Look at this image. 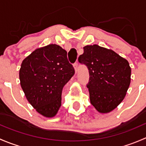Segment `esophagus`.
Instances as JSON below:
<instances>
[{
    "label": "esophagus",
    "instance_id": "34e87169",
    "mask_svg": "<svg viewBox=\"0 0 146 146\" xmlns=\"http://www.w3.org/2000/svg\"><path fill=\"white\" fill-rule=\"evenodd\" d=\"M73 67H74L75 69V71H76V73H77V70H78V63L76 62L73 64Z\"/></svg>",
    "mask_w": 146,
    "mask_h": 146
}]
</instances>
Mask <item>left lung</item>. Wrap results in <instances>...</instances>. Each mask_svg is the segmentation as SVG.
I'll use <instances>...</instances> for the list:
<instances>
[{
  "label": "left lung",
  "mask_w": 146,
  "mask_h": 146,
  "mask_svg": "<svg viewBox=\"0 0 146 146\" xmlns=\"http://www.w3.org/2000/svg\"><path fill=\"white\" fill-rule=\"evenodd\" d=\"M79 63L89 70L87 84L90 103L100 113H109L126 96L131 70L128 61L108 48L97 44L83 47Z\"/></svg>",
  "instance_id": "left-lung-1"
}]
</instances>
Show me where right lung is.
Listing matches in <instances>:
<instances>
[{"label":"right lung","instance_id":"right-lung-1","mask_svg":"<svg viewBox=\"0 0 146 146\" xmlns=\"http://www.w3.org/2000/svg\"><path fill=\"white\" fill-rule=\"evenodd\" d=\"M74 73L67 51L49 44L36 48L23 60L19 76L31 105L44 117H53L61 105L63 88Z\"/></svg>","mask_w":146,"mask_h":146}]
</instances>
